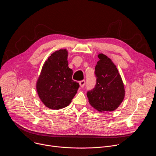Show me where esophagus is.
Instances as JSON below:
<instances>
[{
  "label": "esophagus",
  "instance_id": "34e87169",
  "mask_svg": "<svg viewBox=\"0 0 156 156\" xmlns=\"http://www.w3.org/2000/svg\"><path fill=\"white\" fill-rule=\"evenodd\" d=\"M79 84H80V86H81V87H83L84 86L85 84H86V81H85L84 80H82V81H81L79 82Z\"/></svg>",
  "mask_w": 156,
  "mask_h": 156
}]
</instances>
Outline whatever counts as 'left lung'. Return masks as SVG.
<instances>
[{
	"mask_svg": "<svg viewBox=\"0 0 156 156\" xmlns=\"http://www.w3.org/2000/svg\"><path fill=\"white\" fill-rule=\"evenodd\" d=\"M95 67V87L87 92L89 102L99 112H111L119 107L125 97V88L115 64L103 54Z\"/></svg>",
	"mask_w": 156,
	"mask_h": 156,
	"instance_id": "obj_1",
	"label": "left lung"
}]
</instances>
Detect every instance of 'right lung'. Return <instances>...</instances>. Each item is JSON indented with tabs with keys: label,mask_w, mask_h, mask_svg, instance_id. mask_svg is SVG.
Segmentation results:
<instances>
[{
	"label": "right lung",
	"mask_w": 156,
	"mask_h": 156,
	"mask_svg": "<svg viewBox=\"0 0 156 156\" xmlns=\"http://www.w3.org/2000/svg\"><path fill=\"white\" fill-rule=\"evenodd\" d=\"M68 52L57 51L44 63L36 83L38 96L47 107L58 110L68 106L77 93L79 83L72 80Z\"/></svg>",
	"instance_id": "obj_1"
}]
</instances>
